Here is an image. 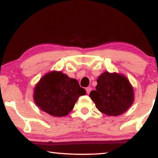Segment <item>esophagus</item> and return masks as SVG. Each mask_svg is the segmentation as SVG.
Returning <instances> with one entry per match:
<instances>
[{
	"mask_svg": "<svg viewBox=\"0 0 158 158\" xmlns=\"http://www.w3.org/2000/svg\"><path fill=\"white\" fill-rule=\"evenodd\" d=\"M91 90H92V88H91V87H86V93H87V94H89Z\"/></svg>",
	"mask_w": 158,
	"mask_h": 158,
	"instance_id": "obj_1",
	"label": "esophagus"
}]
</instances>
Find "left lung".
I'll use <instances>...</instances> for the list:
<instances>
[{"label":"left lung","mask_w":158,"mask_h":158,"mask_svg":"<svg viewBox=\"0 0 158 158\" xmlns=\"http://www.w3.org/2000/svg\"><path fill=\"white\" fill-rule=\"evenodd\" d=\"M89 97L96 107L109 116L123 114L134 101L133 89L127 79L107 72L99 77L96 90H92Z\"/></svg>","instance_id":"left-lung-1"}]
</instances>
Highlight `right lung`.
Segmentation results:
<instances>
[{
	"label": "right lung",
	"mask_w": 158,
	"mask_h": 158,
	"mask_svg": "<svg viewBox=\"0 0 158 158\" xmlns=\"http://www.w3.org/2000/svg\"><path fill=\"white\" fill-rule=\"evenodd\" d=\"M86 94L77 79L61 72H52L40 80L34 89V101L44 112L54 117L67 115L79 97Z\"/></svg>",
	"instance_id": "1"
}]
</instances>
